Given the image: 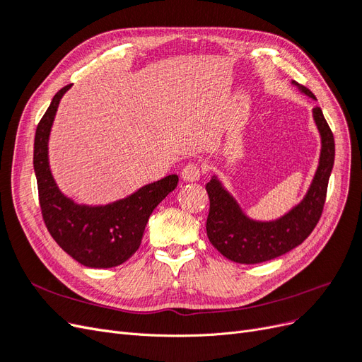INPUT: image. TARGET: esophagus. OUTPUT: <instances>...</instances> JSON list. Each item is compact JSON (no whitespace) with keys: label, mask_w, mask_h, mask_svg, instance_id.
Segmentation results:
<instances>
[{"label":"esophagus","mask_w":362,"mask_h":362,"mask_svg":"<svg viewBox=\"0 0 362 362\" xmlns=\"http://www.w3.org/2000/svg\"><path fill=\"white\" fill-rule=\"evenodd\" d=\"M181 177L184 181L187 182H194L201 178V169H199V164L196 163H189L187 166H185L181 172Z\"/></svg>","instance_id":"34e87169"}]
</instances>
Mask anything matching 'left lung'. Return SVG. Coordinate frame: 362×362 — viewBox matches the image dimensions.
Returning a JSON list of instances; mask_svg holds the SVG:
<instances>
[{
	"label": "left lung",
	"mask_w": 362,
	"mask_h": 362,
	"mask_svg": "<svg viewBox=\"0 0 362 362\" xmlns=\"http://www.w3.org/2000/svg\"><path fill=\"white\" fill-rule=\"evenodd\" d=\"M306 96L315 100L311 90L293 81ZM313 117L320 133L322 149L313 182L305 198L276 221L259 222L247 217L234 196L214 177L205 185L210 198L206 235L223 257L240 264H258L287 254L308 237L322 216L327 181L334 168L335 144L320 107L313 108Z\"/></svg>",
	"instance_id": "obj_1"
}]
</instances>
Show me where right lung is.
Instances as JSON below:
<instances>
[{
    "label": "right lung",
    "mask_w": 362,
    "mask_h": 362,
    "mask_svg": "<svg viewBox=\"0 0 362 362\" xmlns=\"http://www.w3.org/2000/svg\"><path fill=\"white\" fill-rule=\"evenodd\" d=\"M69 87L64 86L54 95L36 128L33 164L42 217L51 237L75 261L92 269H110L122 264L139 249L149 216L177 187L178 175L146 184L107 205H80L64 196L49 169L48 140L60 100Z\"/></svg>",
    "instance_id": "obj_1"
}]
</instances>
